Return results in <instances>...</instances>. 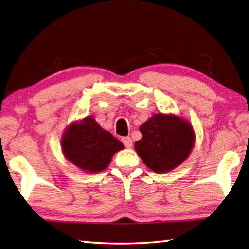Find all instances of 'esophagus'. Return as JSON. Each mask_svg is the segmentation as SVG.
I'll use <instances>...</instances> for the list:
<instances>
[{
  "instance_id": "1",
  "label": "esophagus",
  "mask_w": 249,
  "mask_h": 249,
  "mask_svg": "<svg viewBox=\"0 0 249 249\" xmlns=\"http://www.w3.org/2000/svg\"><path fill=\"white\" fill-rule=\"evenodd\" d=\"M123 143L124 144V146H125L126 148L132 147V140H131V138H129V137L123 138Z\"/></svg>"
}]
</instances>
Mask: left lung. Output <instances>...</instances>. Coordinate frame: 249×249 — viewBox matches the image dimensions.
<instances>
[{
	"label": "left lung",
	"instance_id": "obj_1",
	"mask_svg": "<svg viewBox=\"0 0 249 249\" xmlns=\"http://www.w3.org/2000/svg\"><path fill=\"white\" fill-rule=\"evenodd\" d=\"M142 139L134 148L151 170L166 173L173 170L191 154L195 142L193 126L172 114H155L140 126Z\"/></svg>",
	"mask_w": 249,
	"mask_h": 249
}]
</instances>
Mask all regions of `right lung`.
<instances>
[{
	"instance_id": "add662e5",
	"label": "right lung",
	"mask_w": 249,
	"mask_h": 249,
	"mask_svg": "<svg viewBox=\"0 0 249 249\" xmlns=\"http://www.w3.org/2000/svg\"><path fill=\"white\" fill-rule=\"evenodd\" d=\"M60 145L67 160L89 173L105 170L114 154L124 147L92 116L70 124L63 133Z\"/></svg>"
}]
</instances>
